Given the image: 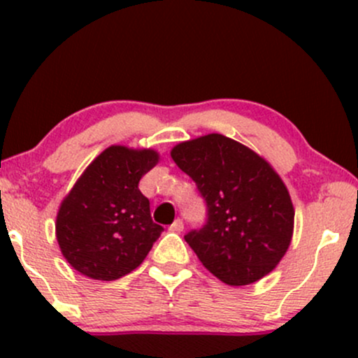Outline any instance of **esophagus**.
Wrapping results in <instances>:
<instances>
[{
	"label": "esophagus",
	"instance_id": "esophagus-1",
	"mask_svg": "<svg viewBox=\"0 0 358 358\" xmlns=\"http://www.w3.org/2000/svg\"><path fill=\"white\" fill-rule=\"evenodd\" d=\"M170 231L171 232H182L183 231V222H182V219H176L173 224L170 225Z\"/></svg>",
	"mask_w": 358,
	"mask_h": 358
}]
</instances>
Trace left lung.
<instances>
[{
	"mask_svg": "<svg viewBox=\"0 0 358 358\" xmlns=\"http://www.w3.org/2000/svg\"><path fill=\"white\" fill-rule=\"evenodd\" d=\"M171 158L207 205L205 224L185 236L205 268L229 286L269 274L289 248L294 224L289 193L269 163L222 134L180 143Z\"/></svg>",
	"mask_w": 358,
	"mask_h": 358,
	"instance_id": "obj_1",
	"label": "left lung"
}]
</instances>
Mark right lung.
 <instances>
[{
  "instance_id": "add662e5",
  "label": "right lung",
  "mask_w": 358,
  "mask_h": 358,
  "mask_svg": "<svg viewBox=\"0 0 358 358\" xmlns=\"http://www.w3.org/2000/svg\"><path fill=\"white\" fill-rule=\"evenodd\" d=\"M158 163L153 150L109 146L73 185L57 213V241L69 264L84 276L114 281L136 269L162 236L143 175Z\"/></svg>"
}]
</instances>
